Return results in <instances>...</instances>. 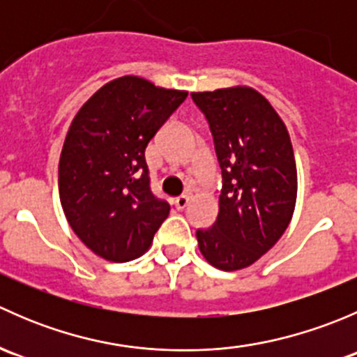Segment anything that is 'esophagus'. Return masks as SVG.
I'll list each match as a JSON object with an SVG mask.
<instances>
[{
  "label": "esophagus",
  "mask_w": 357,
  "mask_h": 357,
  "mask_svg": "<svg viewBox=\"0 0 357 357\" xmlns=\"http://www.w3.org/2000/svg\"><path fill=\"white\" fill-rule=\"evenodd\" d=\"M188 202H190V197L188 195H179L178 199L174 200V205H176V208H178V211H183V208H185L186 205H188Z\"/></svg>",
  "instance_id": "obj_1"
}]
</instances>
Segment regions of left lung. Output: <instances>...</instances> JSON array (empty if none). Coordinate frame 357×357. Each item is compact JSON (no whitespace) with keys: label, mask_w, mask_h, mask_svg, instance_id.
<instances>
[{"label":"left lung","mask_w":357,"mask_h":357,"mask_svg":"<svg viewBox=\"0 0 357 357\" xmlns=\"http://www.w3.org/2000/svg\"><path fill=\"white\" fill-rule=\"evenodd\" d=\"M214 138L222 176L219 214L197 229L208 264L236 271L254 264L289 228L297 167L287 126L271 103L247 86L192 93Z\"/></svg>","instance_id":"8db88e82"}]
</instances>
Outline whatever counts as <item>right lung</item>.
<instances>
[{
	"label": "right lung",
	"instance_id": "1",
	"mask_svg": "<svg viewBox=\"0 0 357 357\" xmlns=\"http://www.w3.org/2000/svg\"><path fill=\"white\" fill-rule=\"evenodd\" d=\"M186 96L124 75L75 114L60 155V202L75 235L100 257H139L169 215L167 202L150 190L145 150Z\"/></svg>",
	"mask_w": 357,
	"mask_h": 357
}]
</instances>
